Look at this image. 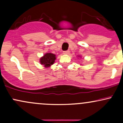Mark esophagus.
<instances>
[{
  "label": "esophagus",
  "instance_id": "34e87169",
  "mask_svg": "<svg viewBox=\"0 0 123 123\" xmlns=\"http://www.w3.org/2000/svg\"><path fill=\"white\" fill-rule=\"evenodd\" d=\"M63 54L65 55H68L69 54V51H65L63 52Z\"/></svg>",
  "mask_w": 123,
  "mask_h": 123
}]
</instances>
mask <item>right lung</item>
Listing matches in <instances>:
<instances>
[{
	"instance_id": "obj_1",
	"label": "right lung",
	"mask_w": 123,
	"mask_h": 123,
	"mask_svg": "<svg viewBox=\"0 0 123 123\" xmlns=\"http://www.w3.org/2000/svg\"><path fill=\"white\" fill-rule=\"evenodd\" d=\"M55 60V55L53 53H47L40 58V62L42 65H43L44 67L48 68L54 63Z\"/></svg>"
}]
</instances>
